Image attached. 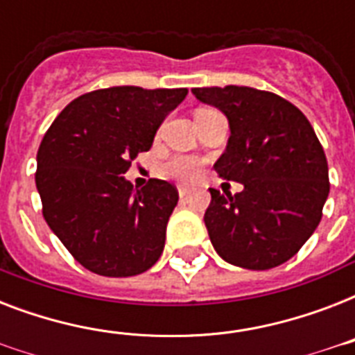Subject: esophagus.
I'll list each match as a JSON object with an SVG mask.
<instances>
[{"mask_svg": "<svg viewBox=\"0 0 355 355\" xmlns=\"http://www.w3.org/2000/svg\"><path fill=\"white\" fill-rule=\"evenodd\" d=\"M189 191H191V189H189V188H178V195H180L182 199H184V197H188Z\"/></svg>", "mask_w": 355, "mask_h": 355, "instance_id": "esophagus-1", "label": "esophagus"}]
</instances>
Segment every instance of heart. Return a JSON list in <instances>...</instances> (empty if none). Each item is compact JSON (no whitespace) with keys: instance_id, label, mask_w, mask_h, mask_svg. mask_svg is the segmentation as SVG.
Returning <instances> with one entry per match:
<instances>
[{"instance_id":"obj_1","label":"heart","mask_w":355,"mask_h":355,"mask_svg":"<svg viewBox=\"0 0 355 355\" xmlns=\"http://www.w3.org/2000/svg\"><path fill=\"white\" fill-rule=\"evenodd\" d=\"M208 110V108H202ZM202 160L195 156H175L164 166V173L167 177L180 180V182H195L202 173Z\"/></svg>"}]
</instances>
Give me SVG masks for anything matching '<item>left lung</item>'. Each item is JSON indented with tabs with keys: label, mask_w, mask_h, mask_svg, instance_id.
<instances>
[{
	"label": "left lung",
	"mask_w": 355,
	"mask_h": 355,
	"mask_svg": "<svg viewBox=\"0 0 355 355\" xmlns=\"http://www.w3.org/2000/svg\"><path fill=\"white\" fill-rule=\"evenodd\" d=\"M230 123L216 171L243 184L232 195L210 188L205 225L217 254L243 269L278 267L319 227L328 193V162L311 123L272 92L228 85L193 88Z\"/></svg>",
	"instance_id": "left-lung-1"
}]
</instances>
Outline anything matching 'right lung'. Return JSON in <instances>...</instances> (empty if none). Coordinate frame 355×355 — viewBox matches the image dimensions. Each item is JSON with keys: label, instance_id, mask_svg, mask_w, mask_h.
<instances>
[{"label": "right lung", "instance_id": "right-lung-1", "mask_svg": "<svg viewBox=\"0 0 355 355\" xmlns=\"http://www.w3.org/2000/svg\"><path fill=\"white\" fill-rule=\"evenodd\" d=\"M188 88L112 86L77 97L44 134L36 155L42 214L69 254L101 276H134L158 261L173 184L150 178L144 188L121 177L150 149L156 128Z\"/></svg>", "mask_w": 355, "mask_h": 355}]
</instances>
